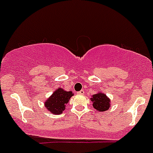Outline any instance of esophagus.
Here are the masks:
<instances>
[{"instance_id": "1", "label": "esophagus", "mask_w": 153, "mask_h": 153, "mask_svg": "<svg viewBox=\"0 0 153 153\" xmlns=\"http://www.w3.org/2000/svg\"><path fill=\"white\" fill-rule=\"evenodd\" d=\"M78 94H79V95H84V91L83 90H80L79 92H78Z\"/></svg>"}]
</instances>
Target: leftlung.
Listing matches in <instances>:
<instances>
[{
	"label": "left lung",
	"instance_id": "obj_1",
	"mask_svg": "<svg viewBox=\"0 0 153 153\" xmlns=\"http://www.w3.org/2000/svg\"><path fill=\"white\" fill-rule=\"evenodd\" d=\"M92 102H93V106L95 109L99 111H105L110 108V99L106 96V95L102 93H99L97 94L93 95L91 98Z\"/></svg>",
	"mask_w": 153,
	"mask_h": 153
}]
</instances>
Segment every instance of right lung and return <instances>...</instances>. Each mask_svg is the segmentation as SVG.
<instances>
[{
  "label": "right lung",
  "instance_id": "1",
  "mask_svg": "<svg viewBox=\"0 0 153 153\" xmlns=\"http://www.w3.org/2000/svg\"><path fill=\"white\" fill-rule=\"evenodd\" d=\"M72 96V92L65 91L63 89L59 88L45 101V105L52 114H60L64 111L66 105Z\"/></svg>",
  "mask_w": 153,
  "mask_h": 153
}]
</instances>
